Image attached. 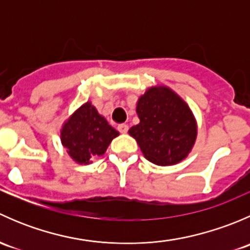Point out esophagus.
Here are the masks:
<instances>
[{"label": "esophagus", "mask_w": 250, "mask_h": 250, "mask_svg": "<svg viewBox=\"0 0 250 250\" xmlns=\"http://www.w3.org/2000/svg\"><path fill=\"white\" fill-rule=\"evenodd\" d=\"M117 129H118V132L122 133V134H125V133L128 132V125H125V123H122V125H118Z\"/></svg>", "instance_id": "esophagus-1"}]
</instances>
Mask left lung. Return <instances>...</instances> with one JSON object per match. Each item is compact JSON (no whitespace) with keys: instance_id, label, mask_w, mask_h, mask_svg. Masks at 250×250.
I'll use <instances>...</instances> for the list:
<instances>
[{"instance_id":"left-lung-1","label":"left lung","mask_w":250,"mask_h":250,"mask_svg":"<svg viewBox=\"0 0 250 250\" xmlns=\"http://www.w3.org/2000/svg\"><path fill=\"white\" fill-rule=\"evenodd\" d=\"M139 125L129 129L147 161L172 166L188 156L197 125L190 107L167 87H152L137 105Z\"/></svg>"}]
</instances>
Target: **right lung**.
<instances>
[{
    "label": "right lung",
    "instance_id": "1",
    "mask_svg": "<svg viewBox=\"0 0 250 250\" xmlns=\"http://www.w3.org/2000/svg\"><path fill=\"white\" fill-rule=\"evenodd\" d=\"M118 134L90 103H85L65 122L60 137L67 153L77 163L88 165L92 158L105 153Z\"/></svg>",
    "mask_w": 250,
    "mask_h": 250
}]
</instances>
